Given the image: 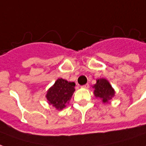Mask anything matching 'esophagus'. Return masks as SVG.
<instances>
[{"label":"esophagus","instance_id":"esophagus-1","mask_svg":"<svg viewBox=\"0 0 146 146\" xmlns=\"http://www.w3.org/2000/svg\"><path fill=\"white\" fill-rule=\"evenodd\" d=\"M81 88H83V89H89L90 88V85L89 84H86V85L81 86Z\"/></svg>","mask_w":146,"mask_h":146}]
</instances>
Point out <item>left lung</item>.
Returning a JSON list of instances; mask_svg holds the SVG:
<instances>
[{
    "mask_svg": "<svg viewBox=\"0 0 146 146\" xmlns=\"http://www.w3.org/2000/svg\"><path fill=\"white\" fill-rule=\"evenodd\" d=\"M94 95L96 98L102 99L103 103H108L114 96L115 91L106 79L101 78L97 80V83L94 86Z\"/></svg>",
    "mask_w": 146,
    "mask_h": 146,
    "instance_id": "obj_1",
    "label": "left lung"
}]
</instances>
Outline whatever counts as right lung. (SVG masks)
Wrapping results in <instances>:
<instances>
[{
	"instance_id": "add662e5",
	"label": "right lung",
	"mask_w": 146,
	"mask_h": 146,
	"mask_svg": "<svg viewBox=\"0 0 146 146\" xmlns=\"http://www.w3.org/2000/svg\"><path fill=\"white\" fill-rule=\"evenodd\" d=\"M74 86V82H69L65 79L58 78L47 91L46 98L48 103L58 110H63L73 96L75 91Z\"/></svg>"
}]
</instances>
